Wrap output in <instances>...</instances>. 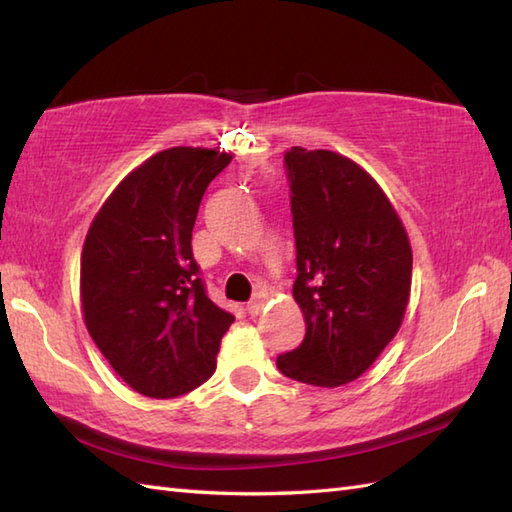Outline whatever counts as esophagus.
Masks as SVG:
<instances>
[{"label": "esophagus", "mask_w": 512, "mask_h": 512, "mask_svg": "<svg viewBox=\"0 0 512 512\" xmlns=\"http://www.w3.org/2000/svg\"><path fill=\"white\" fill-rule=\"evenodd\" d=\"M262 306H264L262 299H250V301L246 303V312L250 314V317H257L259 310H262Z\"/></svg>", "instance_id": "34e87169"}]
</instances>
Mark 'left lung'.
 Returning a JSON list of instances; mask_svg holds the SVG:
<instances>
[{
  "instance_id": "8db88e82",
  "label": "left lung",
  "mask_w": 512,
  "mask_h": 512,
  "mask_svg": "<svg viewBox=\"0 0 512 512\" xmlns=\"http://www.w3.org/2000/svg\"><path fill=\"white\" fill-rule=\"evenodd\" d=\"M297 279L306 319L281 374L341 387L365 374L394 339L411 292V244L394 204L369 173L328 149L286 151Z\"/></svg>"
}]
</instances>
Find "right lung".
I'll return each mask as SVG.
<instances>
[{
	"label": "right lung",
	"instance_id": "add662e5",
	"mask_svg": "<svg viewBox=\"0 0 512 512\" xmlns=\"http://www.w3.org/2000/svg\"><path fill=\"white\" fill-rule=\"evenodd\" d=\"M233 154L171 147L121 180L81 253L85 328L138 394L176 398L215 372L235 317L206 297L191 233L202 195Z\"/></svg>",
	"mask_w": 512,
	"mask_h": 512
}]
</instances>
